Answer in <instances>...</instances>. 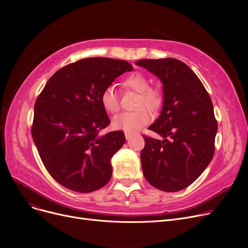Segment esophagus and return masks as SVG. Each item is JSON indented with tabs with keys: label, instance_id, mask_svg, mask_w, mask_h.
I'll use <instances>...</instances> for the list:
<instances>
[{
	"label": "esophagus",
	"instance_id": "obj_1",
	"mask_svg": "<svg viewBox=\"0 0 248 248\" xmlns=\"http://www.w3.org/2000/svg\"><path fill=\"white\" fill-rule=\"evenodd\" d=\"M124 135H125V139H126V140H131V139L133 138V136H134V135L129 134V133H125Z\"/></svg>",
	"mask_w": 248,
	"mask_h": 248
}]
</instances>
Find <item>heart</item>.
<instances>
[{
    "label": "heart",
    "instance_id": "b5f03b06",
    "mask_svg": "<svg viewBox=\"0 0 248 248\" xmlns=\"http://www.w3.org/2000/svg\"><path fill=\"white\" fill-rule=\"evenodd\" d=\"M124 86L139 93L136 111L123 112L113 117L112 126L125 133H135L142 126L148 124L151 120V113L142 107L155 111L160 108L163 102L161 91L150 87L148 77L140 72L129 74L123 82ZM100 102L103 108L110 113H115L120 109V101L113 87H107L100 94Z\"/></svg>",
    "mask_w": 248,
    "mask_h": 248
}]
</instances>
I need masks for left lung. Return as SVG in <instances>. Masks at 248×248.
Wrapping results in <instances>:
<instances>
[{
	"instance_id": "8db88e82",
	"label": "left lung",
	"mask_w": 248,
	"mask_h": 248,
	"mask_svg": "<svg viewBox=\"0 0 248 248\" xmlns=\"http://www.w3.org/2000/svg\"><path fill=\"white\" fill-rule=\"evenodd\" d=\"M136 65L157 76L163 84V107L149 129L163 140L144 136L142 173L165 192H178L204 172L214 155L217 122L213 104L198 76L175 58L141 59Z\"/></svg>"
}]
</instances>
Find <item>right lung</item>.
<instances>
[{
	"label": "right lung",
	"mask_w": 248,
	"mask_h": 248,
	"mask_svg": "<svg viewBox=\"0 0 248 248\" xmlns=\"http://www.w3.org/2000/svg\"><path fill=\"white\" fill-rule=\"evenodd\" d=\"M133 69L124 60L81 59L52 75L38 96L32 138L46 170L65 188L89 193L108 183L110 160L125 137L121 131L99 135L110 124L100 94Z\"/></svg>",
	"instance_id": "right-lung-1"
}]
</instances>
